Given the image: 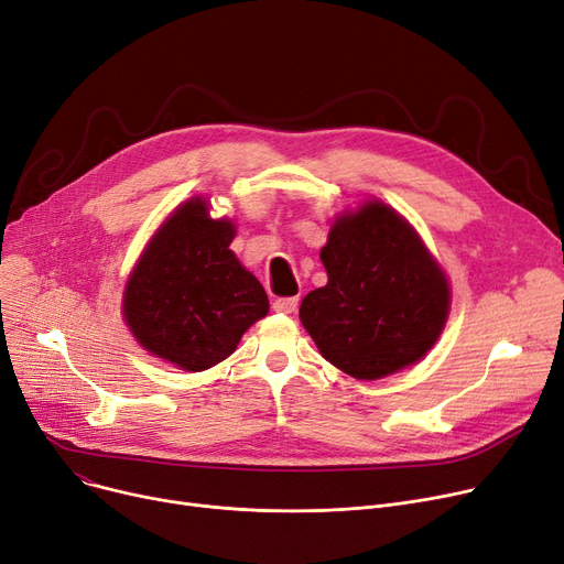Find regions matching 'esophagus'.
<instances>
[{
    "label": "esophagus",
    "instance_id": "1",
    "mask_svg": "<svg viewBox=\"0 0 564 564\" xmlns=\"http://www.w3.org/2000/svg\"><path fill=\"white\" fill-rule=\"evenodd\" d=\"M273 310L280 314H293L299 310V299H275Z\"/></svg>",
    "mask_w": 564,
    "mask_h": 564
}]
</instances>
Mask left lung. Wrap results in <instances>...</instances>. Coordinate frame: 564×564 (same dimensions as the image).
<instances>
[{
	"label": "left lung",
	"instance_id": "1",
	"mask_svg": "<svg viewBox=\"0 0 564 564\" xmlns=\"http://www.w3.org/2000/svg\"><path fill=\"white\" fill-rule=\"evenodd\" d=\"M321 261L328 282L303 299L301 321L337 369L377 381L436 344L449 314V282L394 208L369 199L341 213Z\"/></svg>",
	"mask_w": 564,
	"mask_h": 564
}]
</instances>
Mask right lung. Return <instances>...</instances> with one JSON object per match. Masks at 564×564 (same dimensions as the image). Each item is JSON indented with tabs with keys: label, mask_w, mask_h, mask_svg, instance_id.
Instances as JSON below:
<instances>
[{
	"label": "right lung",
	"mask_w": 564,
	"mask_h": 564,
	"mask_svg": "<svg viewBox=\"0 0 564 564\" xmlns=\"http://www.w3.org/2000/svg\"><path fill=\"white\" fill-rule=\"evenodd\" d=\"M236 225L213 220L208 202L187 199L163 223L123 289V318L147 351L204 371L236 351L268 314L259 280L229 250Z\"/></svg>",
	"instance_id": "add662e5"
}]
</instances>
